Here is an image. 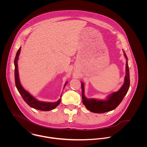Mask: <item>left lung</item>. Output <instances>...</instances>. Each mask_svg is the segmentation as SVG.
Listing matches in <instances>:
<instances>
[{
    "label": "left lung",
    "instance_id": "1",
    "mask_svg": "<svg viewBox=\"0 0 147 147\" xmlns=\"http://www.w3.org/2000/svg\"><path fill=\"white\" fill-rule=\"evenodd\" d=\"M125 57L127 59L126 64V76L124 84L121 88L116 92L110 94L106 100H98L96 99L86 98L84 96V84L81 82L82 89L83 103L87 109L95 113H104L115 109L123 100L129 88V72L127 62V57L124 52Z\"/></svg>",
    "mask_w": 147,
    "mask_h": 147
}]
</instances>
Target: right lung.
<instances>
[{"label":"right lung","mask_w":147,"mask_h":147,"mask_svg":"<svg viewBox=\"0 0 147 147\" xmlns=\"http://www.w3.org/2000/svg\"><path fill=\"white\" fill-rule=\"evenodd\" d=\"M21 50V47L19 48L18 51H17L15 61V84L16 88L19 91V92L20 93L23 100L30 107L40 110L41 111H49L51 110L54 109H55L58 105H59L61 102V100L60 99L57 102H41L37 100L35 98H34L32 95H30L26 90H25L22 86H21V84L19 81V73H18V60L19 58V55L20 54ZM67 83L64 85H66ZM62 97V96H61Z\"/></svg>","instance_id":"right-lung-1"}]
</instances>
